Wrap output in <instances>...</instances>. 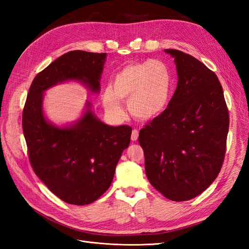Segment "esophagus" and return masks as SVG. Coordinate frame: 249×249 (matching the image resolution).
<instances>
[{
	"mask_svg": "<svg viewBox=\"0 0 249 249\" xmlns=\"http://www.w3.org/2000/svg\"><path fill=\"white\" fill-rule=\"evenodd\" d=\"M138 136H139V131L136 130V129H134L132 131V136H131L132 141H136L138 139Z\"/></svg>",
	"mask_w": 249,
	"mask_h": 249,
	"instance_id": "34e87169",
	"label": "esophagus"
}]
</instances>
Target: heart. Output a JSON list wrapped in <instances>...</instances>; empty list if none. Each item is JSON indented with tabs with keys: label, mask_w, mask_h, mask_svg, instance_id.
<instances>
[{
	"label": "heart",
	"mask_w": 249,
	"mask_h": 249,
	"mask_svg": "<svg viewBox=\"0 0 249 249\" xmlns=\"http://www.w3.org/2000/svg\"><path fill=\"white\" fill-rule=\"evenodd\" d=\"M172 90V77L168 66L159 60L131 63L113 78L111 88L104 90L102 104L109 114L124 118L120 102L126 101L131 115L140 120L159 116L166 109Z\"/></svg>",
	"instance_id": "obj_1"
}]
</instances>
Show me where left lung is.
Instances as JSON below:
<instances>
[{
	"label": "left lung",
	"instance_id": "obj_1",
	"mask_svg": "<svg viewBox=\"0 0 249 249\" xmlns=\"http://www.w3.org/2000/svg\"><path fill=\"white\" fill-rule=\"evenodd\" d=\"M178 86L159 116L139 132L149 183L173 201L196 197L220 172L229 133V110L214 71L178 50Z\"/></svg>",
	"mask_w": 249,
	"mask_h": 249
}]
</instances>
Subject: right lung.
I'll list each match as a JSON object with an SVG mask.
<instances>
[{"label": "right lung", "instance_id": "add662e5", "mask_svg": "<svg viewBox=\"0 0 249 249\" xmlns=\"http://www.w3.org/2000/svg\"><path fill=\"white\" fill-rule=\"evenodd\" d=\"M106 57V53L85 51L59 57L34 78L22 112V131L35 175L71 205H88L108 190L124 149L130 144L132 127L102 123L89 102L76 123L59 127L43 114V93L71 80L97 93Z\"/></svg>", "mask_w": 249, "mask_h": 249}]
</instances>
